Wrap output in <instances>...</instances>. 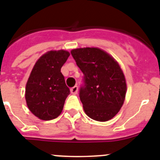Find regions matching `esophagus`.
<instances>
[{
  "label": "esophagus",
  "mask_w": 160,
  "mask_h": 160,
  "mask_svg": "<svg viewBox=\"0 0 160 160\" xmlns=\"http://www.w3.org/2000/svg\"><path fill=\"white\" fill-rule=\"evenodd\" d=\"M70 91L71 93L73 94V95H76V94L78 93V87L77 86H74L73 87H72L70 89Z\"/></svg>",
  "instance_id": "obj_1"
}]
</instances>
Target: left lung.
I'll use <instances>...</instances> for the list:
<instances>
[{"label":"left lung","instance_id":"obj_1","mask_svg":"<svg viewBox=\"0 0 160 160\" xmlns=\"http://www.w3.org/2000/svg\"><path fill=\"white\" fill-rule=\"evenodd\" d=\"M71 54L84 74L79 97L86 114L95 121L111 120L122 107L127 90L119 64L98 48L73 49Z\"/></svg>","mask_w":160,"mask_h":160}]
</instances>
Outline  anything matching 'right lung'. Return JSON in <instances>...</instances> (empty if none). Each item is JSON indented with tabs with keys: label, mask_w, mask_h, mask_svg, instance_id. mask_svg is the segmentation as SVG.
<instances>
[{
	"label": "right lung",
	"mask_w": 160,
	"mask_h": 160,
	"mask_svg": "<svg viewBox=\"0 0 160 160\" xmlns=\"http://www.w3.org/2000/svg\"><path fill=\"white\" fill-rule=\"evenodd\" d=\"M69 52L65 50L50 51L36 61L26 86L25 98L30 111L43 121L55 119L63 110L69 95L61 73Z\"/></svg>",
	"instance_id": "add662e5"
}]
</instances>
